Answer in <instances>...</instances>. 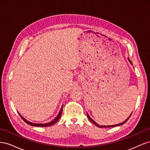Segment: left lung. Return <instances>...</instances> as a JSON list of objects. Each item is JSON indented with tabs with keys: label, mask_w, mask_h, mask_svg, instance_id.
I'll return each mask as SVG.
<instances>
[{
	"label": "left lung",
	"mask_w": 150,
	"mask_h": 150,
	"mask_svg": "<svg viewBox=\"0 0 150 150\" xmlns=\"http://www.w3.org/2000/svg\"><path fill=\"white\" fill-rule=\"evenodd\" d=\"M128 61H129V62L131 63V65H133V64H132V62H131V61H130V59H129L128 58ZM131 114H132V112L131 113V115H130V116L128 117V118H127L125 121H123L122 122H121V123H120V124H117V125H108V126H103V125H102V126H101V125H98L96 122H95L91 117L90 116H89V115L88 114V112H87V116H88V119L89 120V121H91L93 124H94L95 125H96L97 126H98V127H99V128H110V127H115V126H120V125H123V124H125V122L128 121V120H129V118L130 117V116H131Z\"/></svg>",
	"instance_id": "1"
}]
</instances>
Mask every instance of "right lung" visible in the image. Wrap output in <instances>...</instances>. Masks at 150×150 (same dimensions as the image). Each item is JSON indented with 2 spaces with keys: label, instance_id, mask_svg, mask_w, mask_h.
<instances>
[{
  "label": "right lung",
  "instance_id": "add662e5",
  "mask_svg": "<svg viewBox=\"0 0 150 150\" xmlns=\"http://www.w3.org/2000/svg\"><path fill=\"white\" fill-rule=\"evenodd\" d=\"M62 108H63V104H62V107H61V110H60L59 112V114L57 115V116L55 117V118H54V119L52 121H51V122H47V123H44V124H42V123H34V122H31L28 121L27 120H25V119L24 118V117L20 114V113H19V114L20 116L21 117V118L24 120V121H25L27 124H28V125H30V126H40V127H47V126H52V125H54V123H56V122L59 120L60 119L61 114H62Z\"/></svg>",
  "mask_w": 150,
  "mask_h": 150
}]
</instances>
